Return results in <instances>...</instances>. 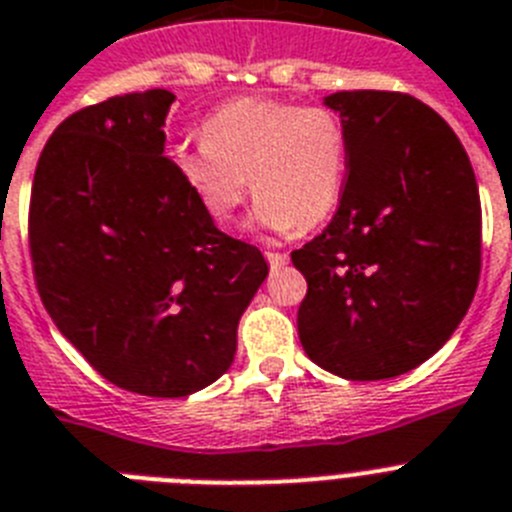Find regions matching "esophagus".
Masks as SVG:
<instances>
[{"label": "esophagus", "mask_w": 512, "mask_h": 512, "mask_svg": "<svg viewBox=\"0 0 512 512\" xmlns=\"http://www.w3.org/2000/svg\"><path fill=\"white\" fill-rule=\"evenodd\" d=\"M265 257H268L270 268H273V270L283 268V265H286V262H288L286 252H265Z\"/></svg>", "instance_id": "esophagus-1"}]
</instances>
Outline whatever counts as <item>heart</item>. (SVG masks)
Instances as JSON below:
<instances>
[{"label": "heart", "mask_w": 512, "mask_h": 512, "mask_svg": "<svg viewBox=\"0 0 512 512\" xmlns=\"http://www.w3.org/2000/svg\"><path fill=\"white\" fill-rule=\"evenodd\" d=\"M348 164L342 121L322 105L242 97L203 123V141L172 154V170L213 221H229L250 188L270 231L314 229L340 203Z\"/></svg>", "instance_id": "obj_1"}]
</instances>
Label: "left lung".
I'll return each mask as SVG.
<instances>
[{
  "instance_id": "obj_1",
  "label": "left lung",
  "mask_w": 512,
  "mask_h": 512,
  "mask_svg": "<svg viewBox=\"0 0 512 512\" xmlns=\"http://www.w3.org/2000/svg\"><path fill=\"white\" fill-rule=\"evenodd\" d=\"M348 136L340 206L291 252L304 273L299 337L350 381L407 373L446 345L482 270V206L464 146L417 97L386 90L324 97Z\"/></svg>"
}]
</instances>
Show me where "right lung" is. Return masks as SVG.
<instances>
[{"label":"right lung","mask_w":512,"mask_h":512,"mask_svg":"<svg viewBox=\"0 0 512 512\" xmlns=\"http://www.w3.org/2000/svg\"><path fill=\"white\" fill-rule=\"evenodd\" d=\"M172 102L126 92L71 113L30 190L43 306L102 379L144 397H188L226 373L268 278L262 252L216 229L164 157Z\"/></svg>","instance_id":"right-lung-1"}]
</instances>
